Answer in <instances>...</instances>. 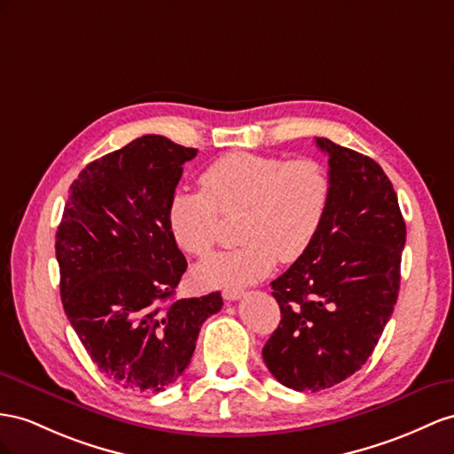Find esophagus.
<instances>
[{
	"label": "esophagus",
	"instance_id": "34e87169",
	"mask_svg": "<svg viewBox=\"0 0 454 454\" xmlns=\"http://www.w3.org/2000/svg\"><path fill=\"white\" fill-rule=\"evenodd\" d=\"M223 297H224L226 301H238V299L243 297V292H241V289H224Z\"/></svg>",
	"mask_w": 454,
	"mask_h": 454
}]
</instances>
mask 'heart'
<instances>
[{
    "label": "heart",
    "instance_id": "1",
    "mask_svg": "<svg viewBox=\"0 0 454 454\" xmlns=\"http://www.w3.org/2000/svg\"><path fill=\"white\" fill-rule=\"evenodd\" d=\"M203 192L178 190L168 203V228L178 246L207 257L218 238V213L238 220L239 247L218 253L195 270L205 287H239L261 280L276 261L294 262L315 243L330 205L332 182L315 159L236 151L200 176Z\"/></svg>",
    "mask_w": 454,
    "mask_h": 454
}]
</instances>
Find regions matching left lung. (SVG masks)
<instances>
[{"instance_id": "left-lung-1", "label": "left lung", "mask_w": 454, "mask_h": 454, "mask_svg": "<svg viewBox=\"0 0 454 454\" xmlns=\"http://www.w3.org/2000/svg\"><path fill=\"white\" fill-rule=\"evenodd\" d=\"M330 205L310 249L270 284L282 320L262 347L270 374L295 391L353 376L397 303L406 226L397 193L374 159L317 137Z\"/></svg>"}]
</instances>
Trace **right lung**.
<instances>
[{"mask_svg": "<svg viewBox=\"0 0 454 454\" xmlns=\"http://www.w3.org/2000/svg\"><path fill=\"white\" fill-rule=\"evenodd\" d=\"M197 149L147 134L101 157L71 185L55 254L65 315L116 386L162 391L188 368L223 297L174 299L188 262L168 228L182 165Z\"/></svg>", "mask_w": 454, "mask_h": 454, "instance_id": "1", "label": "right lung"}]
</instances>
